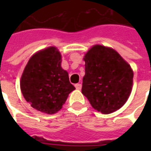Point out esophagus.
Returning <instances> with one entry per match:
<instances>
[{"label":"esophagus","instance_id":"obj_1","mask_svg":"<svg viewBox=\"0 0 151 151\" xmlns=\"http://www.w3.org/2000/svg\"><path fill=\"white\" fill-rule=\"evenodd\" d=\"M75 88H77V89L80 90L81 88V84H76Z\"/></svg>","mask_w":151,"mask_h":151}]
</instances>
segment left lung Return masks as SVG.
I'll return each instance as SVG.
<instances>
[{
    "label": "left lung",
    "instance_id": "8db88e82",
    "mask_svg": "<svg viewBox=\"0 0 151 151\" xmlns=\"http://www.w3.org/2000/svg\"><path fill=\"white\" fill-rule=\"evenodd\" d=\"M81 92L95 110L110 114L120 109L131 94L133 71L113 48L96 45L85 54Z\"/></svg>",
    "mask_w": 151,
    "mask_h": 151
}]
</instances>
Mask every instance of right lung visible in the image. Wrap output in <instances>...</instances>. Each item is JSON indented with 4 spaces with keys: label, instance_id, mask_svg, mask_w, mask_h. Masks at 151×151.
<instances>
[{
    "label": "right lung",
    "instance_id": "add662e5",
    "mask_svg": "<svg viewBox=\"0 0 151 151\" xmlns=\"http://www.w3.org/2000/svg\"><path fill=\"white\" fill-rule=\"evenodd\" d=\"M55 47L39 51L29 59L20 81L23 97L32 107L48 114L58 112L75 88L61 67Z\"/></svg>",
    "mask_w": 151,
    "mask_h": 151
}]
</instances>
